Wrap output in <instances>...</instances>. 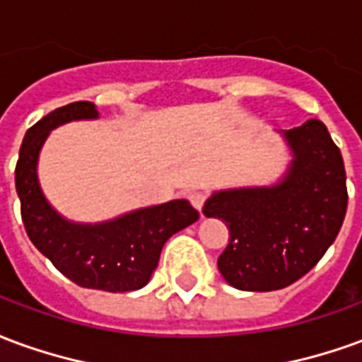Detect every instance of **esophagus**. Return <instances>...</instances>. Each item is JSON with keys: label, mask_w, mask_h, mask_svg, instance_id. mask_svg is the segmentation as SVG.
<instances>
[{"label": "esophagus", "mask_w": 362, "mask_h": 362, "mask_svg": "<svg viewBox=\"0 0 362 362\" xmlns=\"http://www.w3.org/2000/svg\"><path fill=\"white\" fill-rule=\"evenodd\" d=\"M188 199L192 202V205L196 207L197 211H202V207H204V204H205L204 192H192V194L188 196Z\"/></svg>", "instance_id": "34e87169"}]
</instances>
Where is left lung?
<instances>
[{
    "label": "left lung",
    "mask_w": 362,
    "mask_h": 362,
    "mask_svg": "<svg viewBox=\"0 0 362 362\" xmlns=\"http://www.w3.org/2000/svg\"><path fill=\"white\" fill-rule=\"evenodd\" d=\"M291 153L275 184L215 189L205 217L227 223L217 266L230 287L267 293L288 287L334 244L347 211L341 151L320 119L277 129Z\"/></svg>",
    "instance_id": "8db88e82"
}]
</instances>
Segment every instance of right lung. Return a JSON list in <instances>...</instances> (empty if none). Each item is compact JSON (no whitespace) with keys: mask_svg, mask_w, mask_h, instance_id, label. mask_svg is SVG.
<instances>
[{"mask_svg":"<svg viewBox=\"0 0 362 362\" xmlns=\"http://www.w3.org/2000/svg\"><path fill=\"white\" fill-rule=\"evenodd\" d=\"M96 118L93 103H71L36 122L21 145L15 186L28 238L67 279L85 288L127 293L149 283L166 240L196 223L199 213L188 199L149 205L100 223H77L56 211L38 180L42 145L52 129Z\"/></svg>","mask_w":362,"mask_h":362,"instance_id":"right-lung-1","label":"right lung"}]
</instances>
